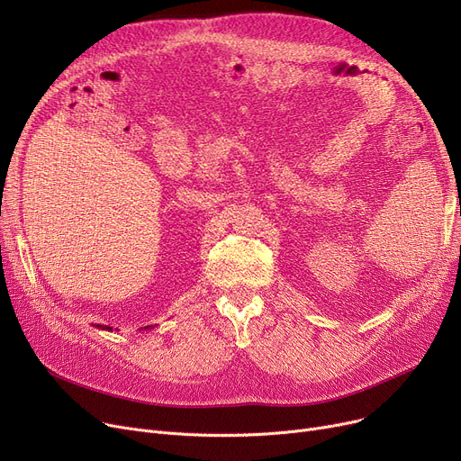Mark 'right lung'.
<instances>
[{"label":"right lung","instance_id":"obj_1","mask_svg":"<svg viewBox=\"0 0 461 461\" xmlns=\"http://www.w3.org/2000/svg\"><path fill=\"white\" fill-rule=\"evenodd\" d=\"M99 329H103V330H112V327H106V325H99ZM143 329H153V325H149V327H143Z\"/></svg>","mask_w":461,"mask_h":461}]
</instances>
